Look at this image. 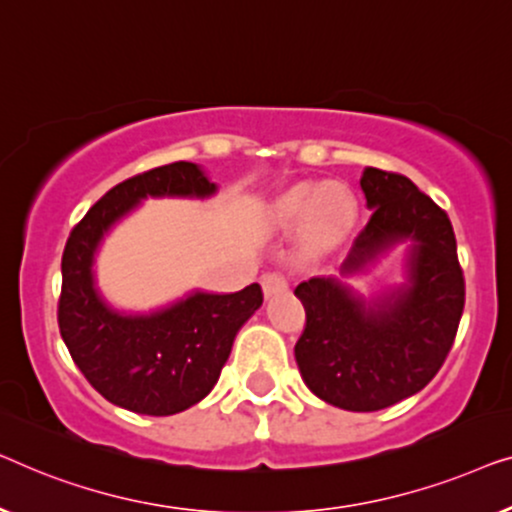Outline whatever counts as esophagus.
<instances>
[{
	"label": "esophagus",
	"mask_w": 512,
	"mask_h": 512,
	"mask_svg": "<svg viewBox=\"0 0 512 512\" xmlns=\"http://www.w3.org/2000/svg\"><path fill=\"white\" fill-rule=\"evenodd\" d=\"M262 287H264L266 297H273V294H280V292L287 290V278L278 271L266 273V276L262 278Z\"/></svg>",
	"instance_id": "1"
}]
</instances>
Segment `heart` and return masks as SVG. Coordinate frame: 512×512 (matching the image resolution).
<instances>
[{
    "label": "heart",
    "instance_id": "obj_1",
    "mask_svg": "<svg viewBox=\"0 0 512 512\" xmlns=\"http://www.w3.org/2000/svg\"><path fill=\"white\" fill-rule=\"evenodd\" d=\"M280 225H301L308 250L334 248L355 222V201L338 185H297L276 204Z\"/></svg>",
    "mask_w": 512,
    "mask_h": 512
}]
</instances>
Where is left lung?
<instances>
[{
    "instance_id": "8db88e82",
    "label": "left lung",
    "mask_w": 512,
    "mask_h": 512,
    "mask_svg": "<svg viewBox=\"0 0 512 512\" xmlns=\"http://www.w3.org/2000/svg\"><path fill=\"white\" fill-rule=\"evenodd\" d=\"M371 220L341 276H357L387 250L408 246L406 283L364 299L338 278L315 276L294 294L306 311L294 357L315 397L371 413L413 397L441 369L464 313V271L448 213L410 178L364 169Z\"/></svg>"
}]
</instances>
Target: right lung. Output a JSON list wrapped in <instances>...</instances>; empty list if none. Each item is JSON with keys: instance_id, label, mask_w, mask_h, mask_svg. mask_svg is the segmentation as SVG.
Wrapping results in <instances>:
<instances>
[{"instance_id": "right-lung-1", "label": "right lung", "mask_w": 512, "mask_h": 512, "mask_svg": "<svg viewBox=\"0 0 512 512\" xmlns=\"http://www.w3.org/2000/svg\"><path fill=\"white\" fill-rule=\"evenodd\" d=\"M197 164L174 162L118 183L71 229L62 253L57 325L88 383L115 406L174 415L218 383L236 331L262 306L257 283L234 294L192 292L153 313H120L95 285V255L120 218L148 197H211Z\"/></svg>"}]
</instances>
